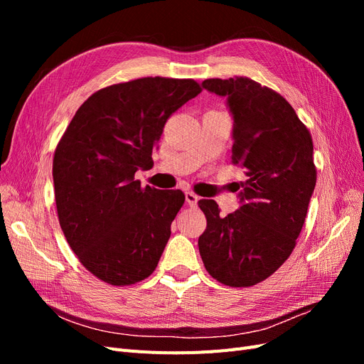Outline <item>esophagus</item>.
Wrapping results in <instances>:
<instances>
[{"label":"esophagus","instance_id":"obj_1","mask_svg":"<svg viewBox=\"0 0 364 364\" xmlns=\"http://www.w3.org/2000/svg\"><path fill=\"white\" fill-rule=\"evenodd\" d=\"M185 200H186V205L191 208H196L197 202H199V196H196L194 193L188 191V193H185Z\"/></svg>","mask_w":364,"mask_h":364}]
</instances>
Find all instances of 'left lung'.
<instances>
[{
	"instance_id": "1",
	"label": "left lung",
	"mask_w": 364,
	"mask_h": 364,
	"mask_svg": "<svg viewBox=\"0 0 364 364\" xmlns=\"http://www.w3.org/2000/svg\"><path fill=\"white\" fill-rule=\"evenodd\" d=\"M234 119L232 162L245 168L237 211L220 215L200 200L206 229L199 252L208 273L229 287H250L290 257L316 186L313 139L290 103L247 77L208 79Z\"/></svg>"
}]
</instances>
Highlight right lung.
<instances>
[{"instance_id": "obj_1", "label": "right lung", "mask_w": 364, "mask_h": 364, "mask_svg": "<svg viewBox=\"0 0 364 364\" xmlns=\"http://www.w3.org/2000/svg\"><path fill=\"white\" fill-rule=\"evenodd\" d=\"M200 91L191 79L165 77L107 86L65 130L53 159L59 223L98 279L130 285L156 269L185 196L142 188L135 173L151 167L168 117Z\"/></svg>"}]
</instances>
